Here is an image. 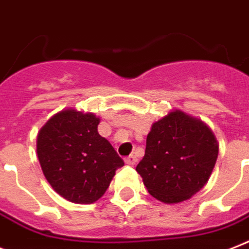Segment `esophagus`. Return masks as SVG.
Segmentation results:
<instances>
[{
  "label": "esophagus",
  "mask_w": 249,
  "mask_h": 249,
  "mask_svg": "<svg viewBox=\"0 0 249 249\" xmlns=\"http://www.w3.org/2000/svg\"><path fill=\"white\" fill-rule=\"evenodd\" d=\"M136 161H137V159L135 155H129V157L124 158V163H126L127 165H135V164H136Z\"/></svg>",
  "instance_id": "esophagus-1"
}]
</instances>
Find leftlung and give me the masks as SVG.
<instances>
[{"mask_svg": "<svg viewBox=\"0 0 249 249\" xmlns=\"http://www.w3.org/2000/svg\"><path fill=\"white\" fill-rule=\"evenodd\" d=\"M217 154L219 143L210 127L174 109L153 123L136 170L151 196L164 203H179L207 183Z\"/></svg>", "mask_w": 249, "mask_h": 249, "instance_id": "8db88e82", "label": "left lung"}]
</instances>
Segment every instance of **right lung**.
Returning a JSON list of instances; mask_svg holds the SVG:
<instances>
[{
	"label": "right lung",
	"instance_id": "1",
	"mask_svg": "<svg viewBox=\"0 0 249 249\" xmlns=\"http://www.w3.org/2000/svg\"><path fill=\"white\" fill-rule=\"evenodd\" d=\"M99 117L66 108L39 129L36 154L53 190L73 203H92L108 190L123 160L98 132Z\"/></svg>",
	"mask_w": 249,
	"mask_h": 249
}]
</instances>
